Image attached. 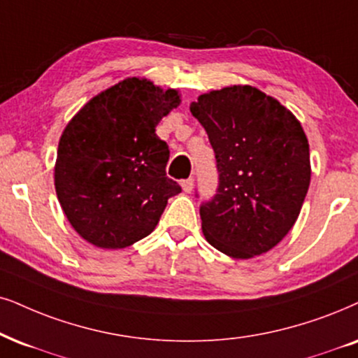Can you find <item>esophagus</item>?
<instances>
[{
	"instance_id": "esophagus-1",
	"label": "esophagus",
	"mask_w": 358,
	"mask_h": 358,
	"mask_svg": "<svg viewBox=\"0 0 358 358\" xmlns=\"http://www.w3.org/2000/svg\"><path fill=\"white\" fill-rule=\"evenodd\" d=\"M193 187H194V180H193V178L183 180V182H182V188H183V192H185V193H189V192H192Z\"/></svg>"
}]
</instances>
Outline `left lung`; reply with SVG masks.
Instances as JSON below:
<instances>
[{"label": "left lung", "mask_w": 358, "mask_h": 358, "mask_svg": "<svg viewBox=\"0 0 358 358\" xmlns=\"http://www.w3.org/2000/svg\"><path fill=\"white\" fill-rule=\"evenodd\" d=\"M205 127L220 173L200 208L213 248L234 259L273 250L291 231L310 183L309 142L301 122L252 85H229L189 103Z\"/></svg>", "instance_id": "8db88e82"}]
</instances>
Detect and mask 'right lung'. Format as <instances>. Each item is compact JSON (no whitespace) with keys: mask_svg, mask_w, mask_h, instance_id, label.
<instances>
[{"mask_svg":"<svg viewBox=\"0 0 358 358\" xmlns=\"http://www.w3.org/2000/svg\"><path fill=\"white\" fill-rule=\"evenodd\" d=\"M182 102L176 89L127 78L94 96L59 138L54 187L80 238L122 250L150 234L182 192L166 176L170 150L158 122Z\"/></svg>","mask_w":358,"mask_h":358,"instance_id":"right-lung-1","label":"right lung"}]
</instances>
